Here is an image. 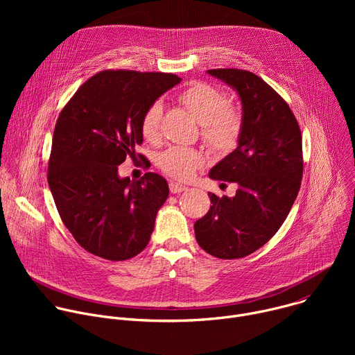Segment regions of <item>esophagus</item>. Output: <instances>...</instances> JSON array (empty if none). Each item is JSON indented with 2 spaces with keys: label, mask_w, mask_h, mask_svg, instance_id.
Instances as JSON below:
<instances>
[{
  "label": "esophagus",
  "mask_w": 355,
  "mask_h": 355,
  "mask_svg": "<svg viewBox=\"0 0 355 355\" xmlns=\"http://www.w3.org/2000/svg\"><path fill=\"white\" fill-rule=\"evenodd\" d=\"M182 191H187V187L182 184H177V182H170V192L171 193H180Z\"/></svg>",
  "instance_id": "obj_1"
}]
</instances>
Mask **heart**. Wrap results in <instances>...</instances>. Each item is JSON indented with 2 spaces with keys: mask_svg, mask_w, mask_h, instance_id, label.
Returning <instances> with one entry per match:
<instances>
[{
  "mask_svg": "<svg viewBox=\"0 0 355 355\" xmlns=\"http://www.w3.org/2000/svg\"><path fill=\"white\" fill-rule=\"evenodd\" d=\"M180 103L200 123V137L216 155H227L236 148L243 129L241 110L227 103L223 89L209 83L195 81L178 95ZM163 105L159 101L147 107L140 121V132L148 143L162 139ZM204 163L200 151L173 146L159 156V168L174 180L189 178Z\"/></svg>",
  "mask_w": 355,
  "mask_h": 355,
  "instance_id": "obj_1",
  "label": "heart"
}]
</instances>
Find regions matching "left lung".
<instances>
[{
  "mask_svg": "<svg viewBox=\"0 0 355 355\" xmlns=\"http://www.w3.org/2000/svg\"><path fill=\"white\" fill-rule=\"evenodd\" d=\"M211 76L240 95L243 129L239 146L209 173L236 182L233 198L209 192L208 214L195 222L198 244L222 260L245 257L282 226L300 188L302 133L286 101L263 78L239 69H212Z\"/></svg>",
  "mask_w": 355,
  "mask_h": 355,
  "instance_id": "left-lung-1",
  "label": "left lung"
}]
</instances>
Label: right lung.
<instances>
[{
	"label": "right lung",
	"instance_id": "1",
	"mask_svg": "<svg viewBox=\"0 0 355 355\" xmlns=\"http://www.w3.org/2000/svg\"><path fill=\"white\" fill-rule=\"evenodd\" d=\"M180 81L170 73L104 70L62 110L47 182L64 226L91 254L123 261L148 244L168 196L167 181L156 173L121 178L118 166L135 159V147L143 141V112Z\"/></svg>",
	"mask_w": 355,
	"mask_h": 355
}]
</instances>
